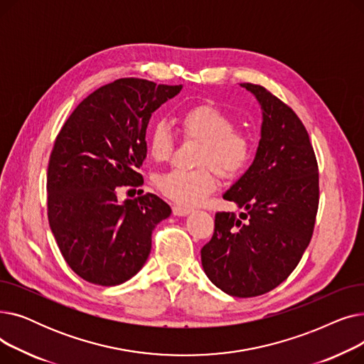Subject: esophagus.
Segmentation results:
<instances>
[{
	"label": "esophagus",
	"mask_w": 364,
	"mask_h": 364,
	"mask_svg": "<svg viewBox=\"0 0 364 364\" xmlns=\"http://www.w3.org/2000/svg\"><path fill=\"white\" fill-rule=\"evenodd\" d=\"M190 213H192V209H190V208L180 206V205H174V206H172V214H174V215L184 217V215H188Z\"/></svg>",
	"instance_id": "34e87169"
}]
</instances>
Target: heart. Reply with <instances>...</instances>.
Returning a JSON list of instances; mask_svg holds the SVG:
<instances>
[{
  "mask_svg": "<svg viewBox=\"0 0 364 364\" xmlns=\"http://www.w3.org/2000/svg\"><path fill=\"white\" fill-rule=\"evenodd\" d=\"M183 136L200 143L196 169H172L158 180L161 193L184 206H193L213 192L217 174L224 180L237 177L252 156V139L236 128V121L213 105L186 109L178 119ZM149 150L156 162H165L174 150V134L165 121H156L149 131Z\"/></svg>",
  "mask_w": 364,
  "mask_h": 364,
  "instance_id": "b5f03b06",
  "label": "heart"
}]
</instances>
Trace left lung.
<instances>
[{
  "mask_svg": "<svg viewBox=\"0 0 364 364\" xmlns=\"http://www.w3.org/2000/svg\"><path fill=\"white\" fill-rule=\"evenodd\" d=\"M262 110L252 165L223 195L243 213H217L200 251L203 272L223 292H270L295 270L311 240L318 208V168L296 113L261 85L245 82Z\"/></svg>",
  "mask_w": 364,
  "mask_h": 364,
  "instance_id": "left-lung-1",
  "label": "left lung"
}]
</instances>
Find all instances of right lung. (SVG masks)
<instances>
[{"label": "right lung", "mask_w": 364, "mask_h": 364, "mask_svg": "<svg viewBox=\"0 0 364 364\" xmlns=\"http://www.w3.org/2000/svg\"><path fill=\"white\" fill-rule=\"evenodd\" d=\"M183 85L122 78L100 87L72 112L48 162V223L70 269L84 280L117 286L149 258L151 232L171 215L146 193L118 200L121 187H139L151 113ZM132 190V188H131Z\"/></svg>", "instance_id": "1"}]
</instances>
